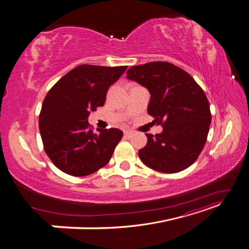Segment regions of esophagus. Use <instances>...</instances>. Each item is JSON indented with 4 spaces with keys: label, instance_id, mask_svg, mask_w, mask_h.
I'll return each mask as SVG.
<instances>
[{
    "label": "esophagus",
    "instance_id": "34e87169",
    "mask_svg": "<svg viewBox=\"0 0 249 249\" xmlns=\"http://www.w3.org/2000/svg\"><path fill=\"white\" fill-rule=\"evenodd\" d=\"M133 136V132L132 131H124V137L125 138H131Z\"/></svg>",
    "mask_w": 249,
    "mask_h": 249
}]
</instances>
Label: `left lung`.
I'll list each match as a JSON object with an SVG mask.
<instances>
[{
	"instance_id": "1",
	"label": "left lung",
	"mask_w": 249,
	"mask_h": 249,
	"mask_svg": "<svg viewBox=\"0 0 249 249\" xmlns=\"http://www.w3.org/2000/svg\"><path fill=\"white\" fill-rule=\"evenodd\" d=\"M126 78L150 93L147 113L162 124L160 134H146L138 154L147 167L165 173L192 165L205 146L211 124L210 105L203 90L189 73L169 62L132 66Z\"/></svg>"
}]
</instances>
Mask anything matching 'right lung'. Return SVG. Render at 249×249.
Returning <instances> with one entry per match:
<instances>
[{
	"label": "right lung",
	"instance_id": "right-lung-1",
	"mask_svg": "<svg viewBox=\"0 0 249 249\" xmlns=\"http://www.w3.org/2000/svg\"><path fill=\"white\" fill-rule=\"evenodd\" d=\"M126 66L83 64L67 72L44 97L39 132L44 152L61 171L85 177L110 161L124 133L119 129L89 127L88 116L104 106L109 87Z\"/></svg>",
	"mask_w": 249,
	"mask_h": 249
}]
</instances>
